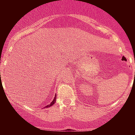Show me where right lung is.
Listing matches in <instances>:
<instances>
[{
    "label": "right lung",
    "mask_w": 135,
    "mask_h": 135,
    "mask_svg": "<svg viewBox=\"0 0 135 135\" xmlns=\"http://www.w3.org/2000/svg\"><path fill=\"white\" fill-rule=\"evenodd\" d=\"M56 95L55 94V98H54V99H53V100H52V101L51 102V103L49 105H46V107H45L44 108H48V107H51L52 105H54L55 103V102H56Z\"/></svg>",
    "instance_id": "right-lung-1"
}]
</instances>
